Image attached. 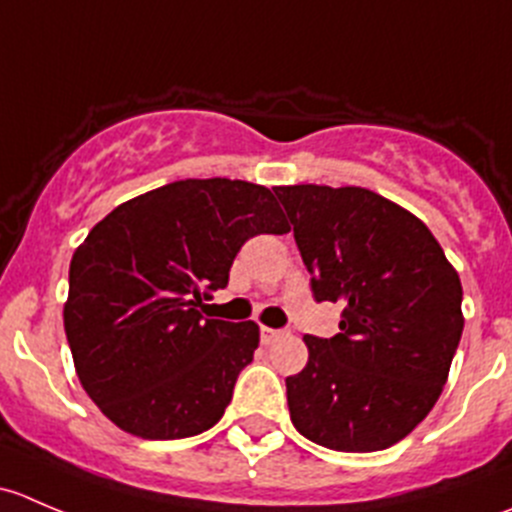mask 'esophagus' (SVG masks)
<instances>
[{"instance_id": "esophagus-1", "label": "esophagus", "mask_w": 512, "mask_h": 512, "mask_svg": "<svg viewBox=\"0 0 512 512\" xmlns=\"http://www.w3.org/2000/svg\"><path fill=\"white\" fill-rule=\"evenodd\" d=\"M282 329H272V327H262L260 329V337H262V344H272L275 342V339H280L282 337Z\"/></svg>"}]
</instances>
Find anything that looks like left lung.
Masks as SVG:
<instances>
[{"instance_id":"obj_1","label":"left lung","mask_w":512,"mask_h":512,"mask_svg":"<svg viewBox=\"0 0 512 512\" xmlns=\"http://www.w3.org/2000/svg\"><path fill=\"white\" fill-rule=\"evenodd\" d=\"M317 302H342L339 334L304 337L287 376L294 428L332 451L394 446L428 416L463 332V287L414 213L374 190L280 185Z\"/></svg>"}]
</instances>
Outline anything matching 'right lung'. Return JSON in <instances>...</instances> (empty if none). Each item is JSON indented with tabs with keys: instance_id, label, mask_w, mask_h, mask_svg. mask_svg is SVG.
I'll return each mask as SVG.
<instances>
[{
	"instance_id": "add662e5",
	"label": "right lung",
	"mask_w": 512,
	"mask_h": 512,
	"mask_svg": "<svg viewBox=\"0 0 512 512\" xmlns=\"http://www.w3.org/2000/svg\"><path fill=\"white\" fill-rule=\"evenodd\" d=\"M260 232H289L265 185L188 178L121 203L76 247L66 339L81 386L121 431L173 441L223 418L260 327L198 304Z\"/></svg>"
}]
</instances>
